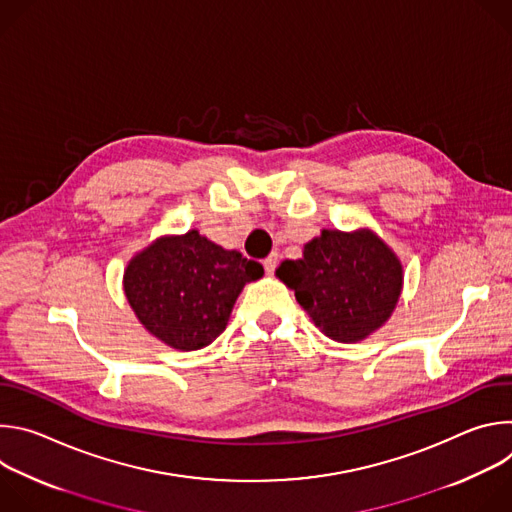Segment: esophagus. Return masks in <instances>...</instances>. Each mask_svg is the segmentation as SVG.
<instances>
[{
	"label": "esophagus",
	"mask_w": 512,
	"mask_h": 512,
	"mask_svg": "<svg viewBox=\"0 0 512 512\" xmlns=\"http://www.w3.org/2000/svg\"><path fill=\"white\" fill-rule=\"evenodd\" d=\"M263 267H265V273H267V275H273V271H275V267H277V255L273 253V255H269L267 259H263Z\"/></svg>",
	"instance_id": "1"
}]
</instances>
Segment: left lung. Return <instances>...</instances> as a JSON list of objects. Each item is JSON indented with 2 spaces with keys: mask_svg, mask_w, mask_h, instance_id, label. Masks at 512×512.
Instances as JSON below:
<instances>
[{
  "mask_svg": "<svg viewBox=\"0 0 512 512\" xmlns=\"http://www.w3.org/2000/svg\"><path fill=\"white\" fill-rule=\"evenodd\" d=\"M275 275L296 291L316 328L344 344L379 330L391 318L403 287L399 257L369 229H324L304 245L302 259H285Z\"/></svg>",
  "mask_w": 512,
  "mask_h": 512,
  "instance_id": "left-lung-1",
  "label": "left lung"
}]
</instances>
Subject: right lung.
<instances>
[{
	"mask_svg": "<svg viewBox=\"0 0 512 512\" xmlns=\"http://www.w3.org/2000/svg\"><path fill=\"white\" fill-rule=\"evenodd\" d=\"M261 275V263L192 229L139 251L127 263L123 289L145 330L188 352L208 346L227 328L245 283Z\"/></svg>",
	"mask_w": 512,
	"mask_h": 512,
	"instance_id": "obj_1",
	"label": "right lung"
}]
</instances>
